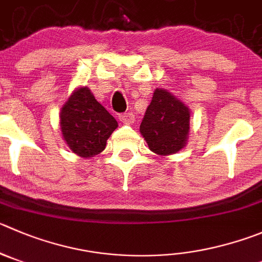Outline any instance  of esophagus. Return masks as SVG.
Masks as SVG:
<instances>
[{
  "instance_id": "esophagus-1",
  "label": "esophagus",
  "mask_w": 262,
  "mask_h": 262,
  "mask_svg": "<svg viewBox=\"0 0 262 262\" xmlns=\"http://www.w3.org/2000/svg\"><path fill=\"white\" fill-rule=\"evenodd\" d=\"M120 121L123 124H126V125H130V124L134 123V115L132 112H128V114H121L119 116Z\"/></svg>"
}]
</instances>
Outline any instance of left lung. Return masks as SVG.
<instances>
[{
	"label": "left lung",
	"mask_w": 262,
	"mask_h": 262,
	"mask_svg": "<svg viewBox=\"0 0 262 262\" xmlns=\"http://www.w3.org/2000/svg\"><path fill=\"white\" fill-rule=\"evenodd\" d=\"M190 115L189 107L176 95L156 88L139 126L148 148L161 156L182 150L189 141Z\"/></svg>",
	"instance_id": "1"
}]
</instances>
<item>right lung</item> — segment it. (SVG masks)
Masks as SVG:
<instances>
[{
	"mask_svg": "<svg viewBox=\"0 0 262 262\" xmlns=\"http://www.w3.org/2000/svg\"><path fill=\"white\" fill-rule=\"evenodd\" d=\"M60 132L72 152L90 159L104 150L117 128L115 117L97 101L88 86L76 88L59 114Z\"/></svg>",
	"mask_w": 262,
	"mask_h": 262,
	"instance_id": "obj_1",
	"label": "right lung"
}]
</instances>
